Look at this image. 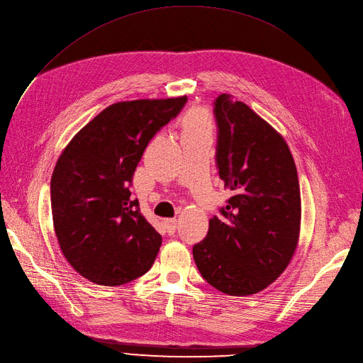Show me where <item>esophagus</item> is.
<instances>
[{"mask_svg":"<svg viewBox=\"0 0 363 363\" xmlns=\"http://www.w3.org/2000/svg\"><path fill=\"white\" fill-rule=\"evenodd\" d=\"M163 225H164V228H166V231L169 233V234H173L175 233V230H177V219L175 218H169V219H163Z\"/></svg>","mask_w":363,"mask_h":363,"instance_id":"34e87169","label":"esophagus"}]
</instances>
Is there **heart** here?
<instances>
[{"label":"heart","mask_w":363,"mask_h":363,"mask_svg":"<svg viewBox=\"0 0 363 363\" xmlns=\"http://www.w3.org/2000/svg\"><path fill=\"white\" fill-rule=\"evenodd\" d=\"M211 129V121L203 109H193L188 113L184 118V132H194V130H203Z\"/></svg>","instance_id":"obj_1"}]
</instances>
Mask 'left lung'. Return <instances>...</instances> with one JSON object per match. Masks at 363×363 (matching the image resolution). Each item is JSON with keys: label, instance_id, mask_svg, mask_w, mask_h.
Wrapping results in <instances>:
<instances>
[{"label": "left lung", "instance_id": "8db88e82", "mask_svg": "<svg viewBox=\"0 0 363 363\" xmlns=\"http://www.w3.org/2000/svg\"><path fill=\"white\" fill-rule=\"evenodd\" d=\"M216 167L234 196L209 220L193 257L203 279L227 295L257 294L285 272L299 239L301 194L285 139L231 94L213 102Z\"/></svg>", "mask_w": 363, "mask_h": 363}]
</instances>
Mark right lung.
Returning a JSON list of instances; mask_svg holds the SVG:
<instances>
[{
    "label": "right lung",
    "instance_id": "obj_1",
    "mask_svg": "<svg viewBox=\"0 0 363 363\" xmlns=\"http://www.w3.org/2000/svg\"><path fill=\"white\" fill-rule=\"evenodd\" d=\"M185 102L186 96L109 105L59 157L50 181L56 238L72 269L96 285L144 276L159 254L162 235L129 186L148 143Z\"/></svg>",
    "mask_w": 363,
    "mask_h": 363
}]
</instances>
